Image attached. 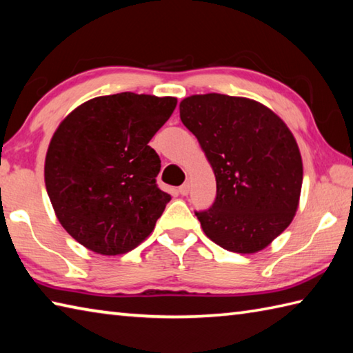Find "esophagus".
Returning a JSON list of instances; mask_svg holds the SVG:
<instances>
[{
	"label": "esophagus",
	"instance_id": "34e87169",
	"mask_svg": "<svg viewBox=\"0 0 353 353\" xmlns=\"http://www.w3.org/2000/svg\"><path fill=\"white\" fill-rule=\"evenodd\" d=\"M188 192H190V183L188 182H185L183 185L179 186V194H181V196H188Z\"/></svg>",
	"mask_w": 353,
	"mask_h": 353
}]
</instances>
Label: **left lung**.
I'll return each mask as SVG.
<instances>
[{"instance_id":"8db88e82","label":"left lung","mask_w":353,"mask_h":353,"mask_svg":"<svg viewBox=\"0 0 353 353\" xmlns=\"http://www.w3.org/2000/svg\"><path fill=\"white\" fill-rule=\"evenodd\" d=\"M179 108L216 174V200L196 211L206 237L231 252L261 251L299 208L303 163L291 130L263 103L236 96L194 94Z\"/></svg>"}]
</instances>
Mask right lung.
Returning a JSON list of instances; mask_svg holds the SVG:
<instances>
[{
	"instance_id": "right-lung-1",
	"label": "right lung",
	"mask_w": 353,
	"mask_h": 353,
	"mask_svg": "<svg viewBox=\"0 0 353 353\" xmlns=\"http://www.w3.org/2000/svg\"><path fill=\"white\" fill-rule=\"evenodd\" d=\"M177 99L117 93L90 99L59 123L44 179L62 228L87 250L128 252L154 230L171 196L156 183L161 159L150 147Z\"/></svg>"
}]
</instances>
